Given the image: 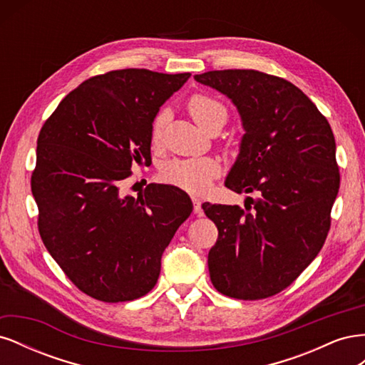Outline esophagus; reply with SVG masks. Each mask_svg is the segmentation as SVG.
Masks as SVG:
<instances>
[{
	"mask_svg": "<svg viewBox=\"0 0 365 365\" xmlns=\"http://www.w3.org/2000/svg\"><path fill=\"white\" fill-rule=\"evenodd\" d=\"M192 201H193V213H195V215H197V216H201V215H202V207H201V200H200V197H196V196H193V197H192Z\"/></svg>",
	"mask_w": 365,
	"mask_h": 365,
	"instance_id": "obj_1",
	"label": "esophagus"
}]
</instances>
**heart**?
I'll return each mask as SVG.
<instances>
[{"instance_id":"1","label":"heart","mask_w":365,"mask_h":365,"mask_svg":"<svg viewBox=\"0 0 365 365\" xmlns=\"http://www.w3.org/2000/svg\"><path fill=\"white\" fill-rule=\"evenodd\" d=\"M189 113L195 123L202 130H207L215 121L227 118L225 106L215 101L213 97L197 94L193 96L189 105ZM164 125V114H158L152 125V143L158 145L161 140V130ZM219 164L213 158H192V160H175L168 163L163 168L161 175L164 181L172 185L180 187L187 192L200 193L204 192L207 187L219 175Z\"/></svg>"}]
</instances>
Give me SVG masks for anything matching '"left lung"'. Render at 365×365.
I'll return each instance as SVG.
<instances>
[{
	"instance_id": "left-lung-1",
	"label": "left lung",
	"mask_w": 365,
	"mask_h": 365,
	"mask_svg": "<svg viewBox=\"0 0 365 365\" xmlns=\"http://www.w3.org/2000/svg\"><path fill=\"white\" fill-rule=\"evenodd\" d=\"M227 96L240 115L237 158L225 187L247 197L237 205L204 202L219 236L208 251L215 288L239 300L283 291L322 250L339 189L336 145L326 117L302 90L254 70L195 74Z\"/></svg>"
}]
</instances>
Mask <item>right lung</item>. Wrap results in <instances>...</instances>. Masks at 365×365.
<instances>
[{"label": "right lung", "mask_w": 365, "mask_h": 365, "mask_svg": "<svg viewBox=\"0 0 365 365\" xmlns=\"http://www.w3.org/2000/svg\"><path fill=\"white\" fill-rule=\"evenodd\" d=\"M190 73L117 70L71 91L43 123L31 193L51 257L86 295L135 300L155 286L161 256L190 216V196L149 184L120 195L135 161L150 158L152 123Z\"/></svg>", "instance_id": "1"}]
</instances>
